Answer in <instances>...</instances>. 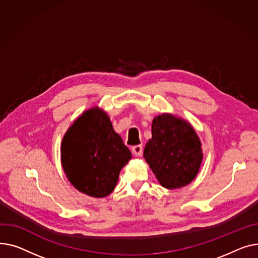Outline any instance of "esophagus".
Instances as JSON below:
<instances>
[{
  "instance_id": "1",
  "label": "esophagus",
  "mask_w": 258,
  "mask_h": 258,
  "mask_svg": "<svg viewBox=\"0 0 258 258\" xmlns=\"http://www.w3.org/2000/svg\"><path fill=\"white\" fill-rule=\"evenodd\" d=\"M132 153L135 156H142L143 155V146L142 145H136L132 147Z\"/></svg>"
}]
</instances>
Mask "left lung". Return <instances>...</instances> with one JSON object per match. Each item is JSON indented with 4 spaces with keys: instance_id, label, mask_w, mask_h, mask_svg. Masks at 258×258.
I'll list each match as a JSON object with an SVG mask.
<instances>
[{
    "instance_id": "8db88e82",
    "label": "left lung",
    "mask_w": 258,
    "mask_h": 258,
    "mask_svg": "<svg viewBox=\"0 0 258 258\" xmlns=\"http://www.w3.org/2000/svg\"><path fill=\"white\" fill-rule=\"evenodd\" d=\"M144 157L159 183L174 189L189 184L195 179L203 153L199 136L188 122L162 113L153 119L152 139L145 147Z\"/></svg>"
}]
</instances>
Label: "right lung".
<instances>
[{"label": "right lung", "instance_id": "1", "mask_svg": "<svg viewBox=\"0 0 258 258\" xmlns=\"http://www.w3.org/2000/svg\"><path fill=\"white\" fill-rule=\"evenodd\" d=\"M130 159V150L114 132L108 115L98 107L76 119L61 143V164L69 181L95 198L112 192Z\"/></svg>", "mask_w": 258, "mask_h": 258}]
</instances>
